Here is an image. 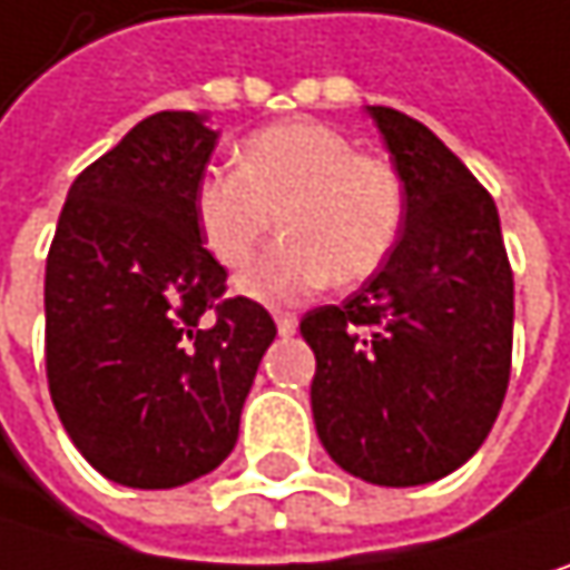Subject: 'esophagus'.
<instances>
[{
    "instance_id": "34e87169",
    "label": "esophagus",
    "mask_w": 570,
    "mask_h": 570,
    "mask_svg": "<svg viewBox=\"0 0 570 570\" xmlns=\"http://www.w3.org/2000/svg\"><path fill=\"white\" fill-rule=\"evenodd\" d=\"M274 320H277L281 336H293V333H296V316H289V313H274Z\"/></svg>"
}]
</instances>
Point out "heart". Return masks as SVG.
Segmentation results:
<instances>
[{"mask_svg":"<svg viewBox=\"0 0 570 570\" xmlns=\"http://www.w3.org/2000/svg\"><path fill=\"white\" fill-rule=\"evenodd\" d=\"M407 215L397 166L358 153L320 120H284L240 142L237 169L212 166L195 185V222L208 254L237 271L274 228L284 240L240 274V293L293 303L333 281H368L391 257Z\"/></svg>","mask_w":570,"mask_h":570,"instance_id":"heart-1","label":"heart"}]
</instances>
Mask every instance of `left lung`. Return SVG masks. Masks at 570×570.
<instances>
[{"mask_svg":"<svg viewBox=\"0 0 570 570\" xmlns=\"http://www.w3.org/2000/svg\"><path fill=\"white\" fill-rule=\"evenodd\" d=\"M407 188L401 237L362 289L316 306L313 417L338 466L421 487L492 431L512 368V267L492 195L414 117L368 107Z\"/></svg>","mask_w":570,"mask_h":570,"instance_id":"obj_1","label":"left lung"}]
</instances>
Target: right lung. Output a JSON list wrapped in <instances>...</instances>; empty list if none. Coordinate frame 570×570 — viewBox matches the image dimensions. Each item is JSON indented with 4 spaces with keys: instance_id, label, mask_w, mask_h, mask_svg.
<instances>
[{
    "instance_id": "add662e5",
    "label": "right lung",
    "mask_w": 570,
    "mask_h": 570,
    "mask_svg": "<svg viewBox=\"0 0 570 570\" xmlns=\"http://www.w3.org/2000/svg\"><path fill=\"white\" fill-rule=\"evenodd\" d=\"M218 132L163 110L80 173L45 267V368L83 460L132 490L212 473L237 443L244 397L277 336L271 313L225 296L195 185Z\"/></svg>"
}]
</instances>
